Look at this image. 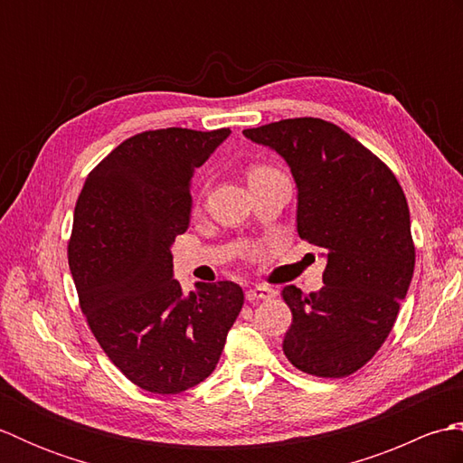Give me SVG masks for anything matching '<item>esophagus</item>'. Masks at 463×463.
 Here are the masks:
<instances>
[{
	"label": "esophagus",
	"mask_w": 463,
	"mask_h": 463,
	"mask_svg": "<svg viewBox=\"0 0 463 463\" xmlns=\"http://www.w3.org/2000/svg\"><path fill=\"white\" fill-rule=\"evenodd\" d=\"M274 297V290L267 288V287H254L247 290V300L254 302V300H269Z\"/></svg>",
	"instance_id": "1"
}]
</instances>
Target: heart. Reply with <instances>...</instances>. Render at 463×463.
Instances as JSON below:
<instances>
[{
  "label": "heart",
  "instance_id": "b5f03b06",
  "mask_svg": "<svg viewBox=\"0 0 463 463\" xmlns=\"http://www.w3.org/2000/svg\"><path fill=\"white\" fill-rule=\"evenodd\" d=\"M260 171H264V166H252L250 173H249V176H250V175H257V173H260Z\"/></svg>",
  "mask_w": 463,
  "mask_h": 463
}]
</instances>
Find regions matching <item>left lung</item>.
<instances>
[{
    "label": "left lung",
    "instance_id": "8db88e82",
    "mask_svg": "<svg viewBox=\"0 0 463 463\" xmlns=\"http://www.w3.org/2000/svg\"><path fill=\"white\" fill-rule=\"evenodd\" d=\"M242 135L287 161L300 239L326 259L318 292L282 290L292 310L282 350L312 376H348L388 338L414 274L404 191L376 155L328 121L300 117Z\"/></svg>",
    "mask_w": 463,
    "mask_h": 463
}]
</instances>
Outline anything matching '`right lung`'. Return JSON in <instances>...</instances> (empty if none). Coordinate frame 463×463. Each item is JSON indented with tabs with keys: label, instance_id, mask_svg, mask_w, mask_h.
<instances>
[{
	"label": "right lung",
	"instance_id": "add662e5",
	"mask_svg": "<svg viewBox=\"0 0 463 463\" xmlns=\"http://www.w3.org/2000/svg\"><path fill=\"white\" fill-rule=\"evenodd\" d=\"M229 135L181 127L135 135L90 173L75 206L67 254L81 310L109 360L153 394L209 378L244 304L231 280L186 294L173 277L194 169Z\"/></svg>",
	"mask_w": 463,
	"mask_h": 463
}]
</instances>
